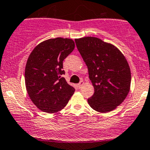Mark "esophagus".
Returning <instances> with one entry per match:
<instances>
[{
    "label": "esophagus",
    "mask_w": 150,
    "mask_h": 150,
    "mask_svg": "<svg viewBox=\"0 0 150 150\" xmlns=\"http://www.w3.org/2000/svg\"><path fill=\"white\" fill-rule=\"evenodd\" d=\"M84 85V82H83V80H81L80 81V82H79V84H78V86H79V88H81V87L82 86V85Z\"/></svg>",
    "instance_id": "obj_1"
}]
</instances>
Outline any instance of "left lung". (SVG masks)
<instances>
[{
    "label": "left lung",
    "mask_w": 150,
    "mask_h": 150,
    "mask_svg": "<svg viewBox=\"0 0 150 150\" xmlns=\"http://www.w3.org/2000/svg\"><path fill=\"white\" fill-rule=\"evenodd\" d=\"M75 42L94 88L88 104L98 112L112 111L129 91L131 73L126 58L116 47L97 38L85 37Z\"/></svg>",
    "instance_id": "left-lung-1"
}]
</instances>
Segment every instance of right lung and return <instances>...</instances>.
<instances>
[{
    "mask_svg": "<svg viewBox=\"0 0 150 150\" xmlns=\"http://www.w3.org/2000/svg\"><path fill=\"white\" fill-rule=\"evenodd\" d=\"M71 39L57 38L40 42L31 51L25 68L27 92L35 106L53 113L68 104L75 89L63 76V60L74 51Z\"/></svg>",
    "mask_w": 150,
    "mask_h": 150,
    "instance_id": "right-lung-1",
    "label": "right lung"
}]
</instances>
